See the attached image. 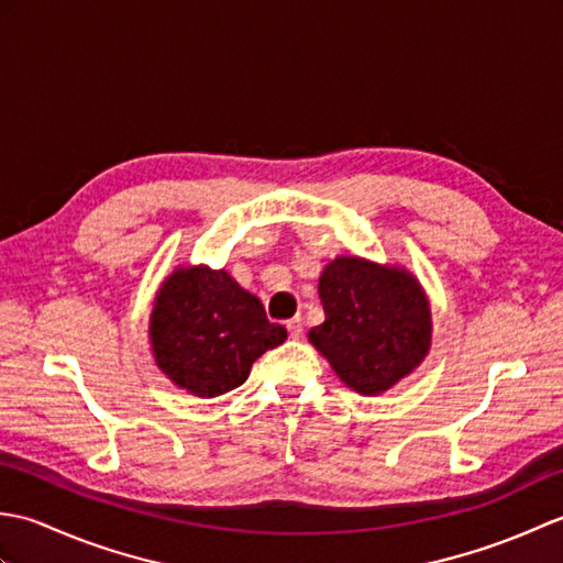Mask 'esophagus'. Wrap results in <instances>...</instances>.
I'll return each instance as SVG.
<instances>
[{"mask_svg": "<svg viewBox=\"0 0 563 563\" xmlns=\"http://www.w3.org/2000/svg\"><path fill=\"white\" fill-rule=\"evenodd\" d=\"M288 333H290V339H295V341L305 336V327H302L300 317H295V319L288 321Z\"/></svg>", "mask_w": 563, "mask_h": 563, "instance_id": "1", "label": "esophagus"}]
</instances>
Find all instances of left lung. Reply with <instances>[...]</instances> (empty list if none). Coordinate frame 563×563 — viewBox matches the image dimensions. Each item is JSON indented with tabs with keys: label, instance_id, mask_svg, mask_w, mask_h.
<instances>
[{
	"label": "left lung",
	"instance_id": "left-lung-1",
	"mask_svg": "<svg viewBox=\"0 0 563 563\" xmlns=\"http://www.w3.org/2000/svg\"><path fill=\"white\" fill-rule=\"evenodd\" d=\"M319 297L327 319L309 341L345 387L375 397L423 363L433 321L409 271L339 256L319 275Z\"/></svg>",
	"mask_w": 563,
	"mask_h": 563
}]
</instances>
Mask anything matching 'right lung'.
Returning <instances> with one entry per match:
<instances>
[{"label": "right lung", "mask_w": 563, "mask_h": 563, "mask_svg": "<svg viewBox=\"0 0 563 563\" xmlns=\"http://www.w3.org/2000/svg\"><path fill=\"white\" fill-rule=\"evenodd\" d=\"M285 339L288 331L271 324L256 295L208 266L176 268L150 317L154 363L176 387L202 399L244 385L256 357Z\"/></svg>", "instance_id": "right-lung-1"}]
</instances>
